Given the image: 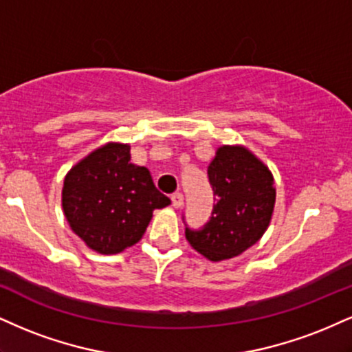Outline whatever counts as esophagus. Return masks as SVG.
I'll list each match as a JSON object with an SVG mask.
<instances>
[{
  "mask_svg": "<svg viewBox=\"0 0 352 352\" xmlns=\"http://www.w3.org/2000/svg\"><path fill=\"white\" fill-rule=\"evenodd\" d=\"M172 205L175 206V208H180V206L184 205V195H182L180 192L172 193Z\"/></svg>",
  "mask_w": 352,
  "mask_h": 352,
  "instance_id": "1",
  "label": "esophagus"
}]
</instances>
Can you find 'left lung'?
Masks as SVG:
<instances>
[{
    "label": "left lung",
    "instance_id": "1",
    "mask_svg": "<svg viewBox=\"0 0 352 352\" xmlns=\"http://www.w3.org/2000/svg\"><path fill=\"white\" fill-rule=\"evenodd\" d=\"M214 205L208 223L185 238L210 261L239 256L267 230L275 203L272 173L244 147H219L208 167Z\"/></svg>",
    "mask_w": 352,
    "mask_h": 352
}]
</instances>
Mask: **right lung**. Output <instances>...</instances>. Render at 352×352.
<instances>
[{"label":"right lung","mask_w":352,"mask_h":352,"mask_svg":"<svg viewBox=\"0 0 352 352\" xmlns=\"http://www.w3.org/2000/svg\"><path fill=\"white\" fill-rule=\"evenodd\" d=\"M129 160L128 144H107L75 165L63 182L67 221L96 252L118 254L135 244L152 211L170 205L149 170Z\"/></svg>","instance_id":"1"}]
</instances>
